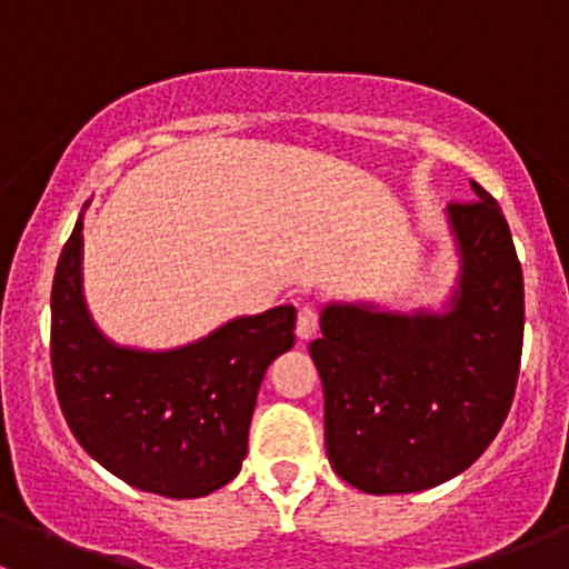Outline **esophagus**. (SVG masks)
<instances>
[{"label": "esophagus", "mask_w": 569, "mask_h": 569, "mask_svg": "<svg viewBox=\"0 0 569 569\" xmlns=\"http://www.w3.org/2000/svg\"><path fill=\"white\" fill-rule=\"evenodd\" d=\"M317 330H319V313L308 306L300 308V313H297V327H295L297 338H300V341H308V338L317 336Z\"/></svg>", "instance_id": "esophagus-1"}]
</instances>
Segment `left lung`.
<instances>
[{
  "label": "left lung",
  "mask_w": 569,
  "mask_h": 569,
  "mask_svg": "<svg viewBox=\"0 0 569 569\" xmlns=\"http://www.w3.org/2000/svg\"><path fill=\"white\" fill-rule=\"evenodd\" d=\"M449 206L460 283L446 313L330 302L311 341L332 470L371 496L470 468L507 421L523 352V269L487 189Z\"/></svg>",
  "instance_id": "1"
}]
</instances>
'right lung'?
I'll return each instance as SVG.
<instances>
[{
  "mask_svg": "<svg viewBox=\"0 0 569 569\" xmlns=\"http://www.w3.org/2000/svg\"><path fill=\"white\" fill-rule=\"evenodd\" d=\"M291 306L239 317L168 352L114 347L82 297V217L51 286V375L73 438L109 473L164 498H200L242 468L258 388L295 347Z\"/></svg>",
  "mask_w": 569,
  "mask_h": 569,
  "instance_id": "obj_1",
  "label": "right lung"
}]
</instances>
